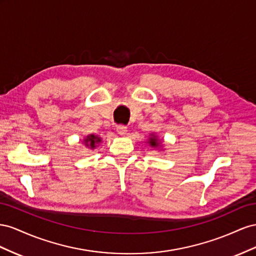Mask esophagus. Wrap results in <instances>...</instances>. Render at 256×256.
Segmentation results:
<instances>
[{"instance_id":"obj_1","label":"esophagus","mask_w":256,"mask_h":256,"mask_svg":"<svg viewBox=\"0 0 256 256\" xmlns=\"http://www.w3.org/2000/svg\"><path fill=\"white\" fill-rule=\"evenodd\" d=\"M126 130H128V128L126 126H123V124H120V126H116V132H118V134L120 135H126Z\"/></svg>"}]
</instances>
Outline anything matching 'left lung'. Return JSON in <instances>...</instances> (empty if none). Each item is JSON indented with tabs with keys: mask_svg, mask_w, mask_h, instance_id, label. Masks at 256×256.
Wrapping results in <instances>:
<instances>
[{
	"mask_svg": "<svg viewBox=\"0 0 256 256\" xmlns=\"http://www.w3.org/2000/svg\"><path fill=\"white\" fill-rule=\"evenodd\" d=\"M150 144L152 146V147H156V146L158 144V140L156 137H152V138H150Z\"/></svg>",
	"mask_w": 256,
	"mask_h": 256,
	"instance_id": "obj_1",
	"label": "left lung"
}]
</instances>
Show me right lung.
I'll return each instance as SVG.
<instances>
[{"label": "right lung", "mask_w": 256, "mask_h": 256, "mask_svg": "<svg viewBox=\"0 0 256 256\" xmlns=\"http://www.w3.org/2000/svg\"><path fill=\"white\" fill-rule=\"evenodd\" d=\"M84 142H86V146H88V147H89V146H90L91 148H94V147H96V144L100 142V138L98 137V136L90 135V136H88L86 138Z\"/></svg>", "instance_id": "1"}]
</instances>
